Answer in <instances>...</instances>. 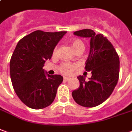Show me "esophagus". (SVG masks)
<instances>
[{
  "label": "esophagus",
  "mask_w": 132,
  "mask_h": 132,
  "mask_svg": "<svg viewBox=\"0 0 132 132\" xmlns=\"http://www.w3.org/2000/svg\"><path fill=\"white\" fill-rule=\"evenodd\" d=\"M70 78L69 77H64V78H63V80L64 81H68V80H69Z\"/></svg>",
  "instance_id": "1"
}]
</instances>
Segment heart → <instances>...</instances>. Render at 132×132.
<instances>
[{
	"mask_svg": "<svg viewBox=\"0 0 132 132\" xmlns=\"http://www.w3.org/2000/svg\"><path fill=\"white\" fill-rule=\"evenodd\" d=\"M71 45L73 49V52L78 51V50H81L84 51L85 45L83 42L80 40H73L71 41ZM56 53V49H55L53 52V55ZM76 69V66L73 64H70V63H63L61 66H60V71L64 74H70L73 73V71Z\"/></svg>",
	"mask_w": 132,
	"mask_h": 132,
	"instance_id": "obj_1",
	"label": "heart"
}]
</instances>
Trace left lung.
I'll return each mask as SVG.
<instances>
[{"label":"left lung","mask_w":132,"mask_h":132,"mask_svg":"<svg viewBox=\"0 0 132 132\" xmlns=\"http://www.w3.org/2000/svg\"><path fill=\"white\" fill-rule=\"evenodd\" d=\"M74 35L90 39V50L85 62L86 71H91L92 77L85 81L79 76V88L72 92L75 102L81 106L95 107L110 97L119 80V57L115 48L102 34L96 35L92 29H81Z\"/></svg>","instance_id":"left-lung-1"}]
</instances>
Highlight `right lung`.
Wrapping results in <instances>:
<instances>
[{
	"instance_id": "add662e5",
	"label": "right lung",
	"mask_w": 132,
	"mask_h": 132,
	"mask_svg": "<svg viewBox=\"0 0 132 132\" xmlns=\"http://www.w3.org/2000/svg\"><path fill=\"white\" fill-rule=\"evenodd\" d=\"M66 32L37 30L19 41L10 61V75L14 91L22 103L32 109L49 106L63 80L43 69L55 47Z\"/></svg>"
}]
</instances>
